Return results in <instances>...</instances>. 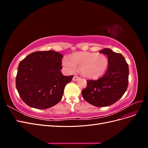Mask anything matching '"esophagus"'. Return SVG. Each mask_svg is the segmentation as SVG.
I'll return each instance as SVG.
<instances>
[{
    "label": "esophagus",
    "mask_w": 148,
    "mask_h": 148,
    "mask_svg": "<svg viewBox=\"0 0 148 148\" xmlns=\"http://www.w3.org/2000/svg\"><path fill=\"white\" fill-rule=\"evenodd\" d=\"M79 79V78L78 77H77V76H74L73 78V80L74 82H77V80H78Z\"/></svg>",
    "instance_id": "obj_1"
}]
</instances>
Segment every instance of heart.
<instances>
[{
    "mask_svg": "<svg viewBox=\"0 0 148 148\" xmlns=\"http://www.w3.org/2000/svg\"><path fill=\"white\" fill-rule=\"evenodd\" d=\"M62 65L70 72H74L78 69L84 77L95 79L106 72L109 59L106 56L96 52H80L71 56L70 59L64 58Z\"/></svg>",
    "mask_w": 148,
    "mask_h": 148,
    "instance_id": "obj_1",
    "label": "heart"
}]
</instances>
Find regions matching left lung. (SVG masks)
Instances as JSON below:
<instances>
[{
    "instance_id": "left-lung-1",
    "label": "left lung",
    "mask_w": 148,
    "mask_h": 148,
    "mask_svg": "<svg viewBox=\"0 0 148 148\" xmlns=\"http://www.w3.org/2000/svg\"><path fill=\"white\" fill-rule=\"evenodd\" d=\"M99 53L107 56L109 66L102 77L87 80V87L82 91L84 99L96 107H107L119 100L127 91L128 65L123 56L108 48Z\"/></svg>"
}]
</instances>
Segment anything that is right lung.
Returning <instances> with one entry per match:
<instances>
[{"label":"right lung","mask_w":148,"mask_h":148,"mask_svg":"<svg viewBox=\"0 0 148 148\" xmlns=\"http://www.w3.org/2000/svg\"><path fill=\"white\" fill-rule=\"evenodd\" d=\"M63 57L53 51H39L30 53L20 62L16 88L28 106L45 109L60 101L65 85L73 77L62 73Z\"/></svg>","instance_id":"1"}]
</instances>
